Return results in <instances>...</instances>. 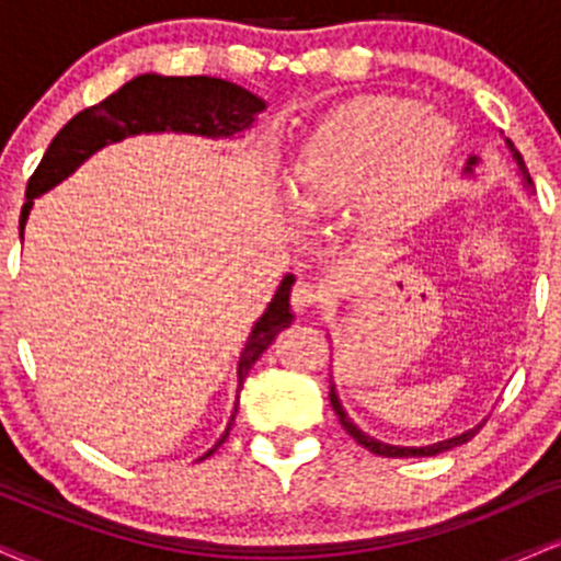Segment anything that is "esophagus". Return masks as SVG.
Returning <instances> with one entry per match:
<instances>
[{"label": "esophagus", "mask_w": 561, "mask_h": 561, "mask_svg": "<svg viewBox=\"0 0 561 561\" xmlns=\"http://www.w3.org/2000/svg\"><path fill=\"white\" fill-rule=\"evenodd\" d=\"M289 298H293V306L298 308V311H308V308H317L321 302V289L313 285V282L298 279Z\"/></svg>", "instance_id": "esophagus-1"}]
</instances>
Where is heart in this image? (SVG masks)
Wrapping results in <instances>:
<instances>
[{"label": "heart", "mask_w": 561, "mask_h": 561, "mask_svg": "<svg viewBox=\"0 0 561 561\" xmlns=\"http://www.w3.org/2000/svg\"><path fill=\"white\" fill-rule=\"evenodd\" d=\"M454 147V131L422 105L398 96H362L334 107L302 145L295 192L319 216L377 195L392 216L420 210Z\"/></svg>", "instance_id": "heart-1"}]
</instances>
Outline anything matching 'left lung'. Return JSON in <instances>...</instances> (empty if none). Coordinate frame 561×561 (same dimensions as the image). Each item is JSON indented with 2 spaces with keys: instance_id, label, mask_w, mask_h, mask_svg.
<instances>
[{
  "instance_id": "obj_1",
  "label": "left lung",
  "mask_w": 561,
  "mask_h": 561,
  "mask_svg": "<svg viewBox=\"0 0 561 561\" xmlns=\"http://www.w3.org/2000/svg\"><path fill=\"white\" fill-rule=\"evenodd\" d=\"M506 141H508V139H506ZM508 150H512V156H514V160H517L519 171L525 173L527 184H530V176H527V171H525V160H523V156H519L517 150H514L512 141H508ZM474 163H478V160H474V158L469 160V169H472ZM330 403H332L334 414H337L340 424H343V430H345L347 435L353 437V440L358 443V446H364L366 450H371V454H377V456H390V459H405V456H435V454H440V450H448V448H454V446H461V443L472 440V437L478 435V430H480V427H478V430H469V433H465V435L450 437V440H443V443H435V446H424V448H398V446H388V443H379V440H375V437L364 435L362 430L356 427V424L347 420L345 411H343V405H340L337 396H334V388H330Z\"/></svg>"
}]
</instances>
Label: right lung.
<instances>
[{
	"label": "right lung",
	"mask_w": 561,
	"mask_h": 561,
	"mask_svg": "<svg viewBox=\"0 0 561 561\" xmlns=\"http://www.w3.org/2000/svg\"><path fill=\"white\" fill-rule=\"evenodd\" d=\"M263 100L244 92L237 83L208 79V76H156L145 73L124 83L118 92L102 100L100 105L87 107L68 121L49 141L42 163L31 173L25 197L28 203L21 210V237L25 218H28L34 197L47 192L49 186L73 173L92 152L105 147L107 141H118L139 131H190L203 137H231L253 124V115L263 111ZM289 287L293 276L282 279L272 306L263 313L250 334L240 358V390L250 366L272 345V340L289 324ZM237 414V409H234ZM231 414V422H234ZM231 422L221 440L205 456H210L229 437Z\"/></svg>",
	"instance_id": "add662e5"
}]
</instances>
